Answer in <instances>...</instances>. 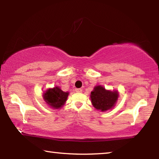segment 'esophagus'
I'll return each instance as SVG.
<instances>
[{"label": "esophagus", "mask_w": 159, "mask_h": 159, "mask_svg": "<svg viewBox=\"0 0 159 159\" xmlns=\"http://www.w3.org/2000/svg\"><path fill=\"white\" fill-rule=\"evenodd\" d=\"M82 89L81 88H76V89H75V91H76V93H81L82 92Z\"/></svg>", "instance_id": "esophagus-1"}]
</instances>
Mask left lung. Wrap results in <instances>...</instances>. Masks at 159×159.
Wrapping results in <instances>:
<instances>
[{"mask_svg":"<svg viewBox=\"0 0 159 159\" xmlns=\"http://www.w3.org/2000/svg\"><path fill=\"white\" fill-rule=\"evenodd\" d=\"M118 95L117 90H108L103 86L97 85L90 93V99L96 109L105 111L115 106Z\"/></svg>","mask_w":159,"mask_h":159,"instance_id":"8db88e82","label":"left lung"}]
</instances>
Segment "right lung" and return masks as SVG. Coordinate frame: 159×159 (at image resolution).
<instances>
[{
    "label": "right lung",
    "instance_id": "right-lung-1",
    "mask_svg": "<svg viewBox=\"0 0 159 159\" xmlns=\"http://www.w3.org/2000/svg\"><path fill=\"white\" fill-rule=\"evenodd\" d=\"M69 92H64L60 87L55 86V88H49L45 91L43 98L51 108L58 109H61L65 104Z\"/></svg>",
    "mask_w": 159,
    "mask_h": 159
}]
</instances>
